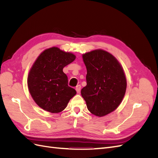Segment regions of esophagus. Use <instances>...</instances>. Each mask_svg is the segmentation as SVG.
I'll list each match as a JSON object with an SVG mask.
<instances>
[{
  "label": "esophagus",
  "mask_w": 158,
  "mask_h": 158,
  "mask_svg": "<svg viewBox=\"0 0 158 158\" xmlns=\"http://www.w3.org/2000/svg\"><path fill=\"white\" fill-rule=\"evenodd\" d=\"M80 89H81V85H78L76 87V92H77L78 94H79L80 92Z\"/></svg>",
  "instance_id": "1"
}]
</instances>
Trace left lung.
I'll return each instance as SVG.
<instances>
[{
    "instance_id": "1",
    "label": "left lung",
    "mask_w": 158,
    "mask_h": 158,
    "mask_svg": "<svg viewBox=\"0 0 158 158\" xmlns=\"http://www.w3.org/2000/svg\"><path fill=\"white\" fill-rule=\"evenodd\" d=\"M87 85L81 90L89 111L102 117L114 111L122 102L127 89L123 66L110 52L99 49L85 52Z\"/></svg>"
}]
</instances>
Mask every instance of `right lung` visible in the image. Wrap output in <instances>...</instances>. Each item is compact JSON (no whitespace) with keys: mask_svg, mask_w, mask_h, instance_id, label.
Masks as SVG:
<instances>
[{"mask_svg":"<svg viewBox=\"0 0 158 158\" xmlns=\"http://www.w3.org/2000/svg\"><path fill=\"white\" fill-rule=\"evenodd\" d=\"M76 59L72 52L59 47L45 49L38 56L27 76V87L33 101L45 111L58 113L66 107L76 94L68 85L63 68Z\"/></svg>","mask_w":158,"mask_h":158,"instance_id":"add662e5","label":"right lung"}]
</instances>
